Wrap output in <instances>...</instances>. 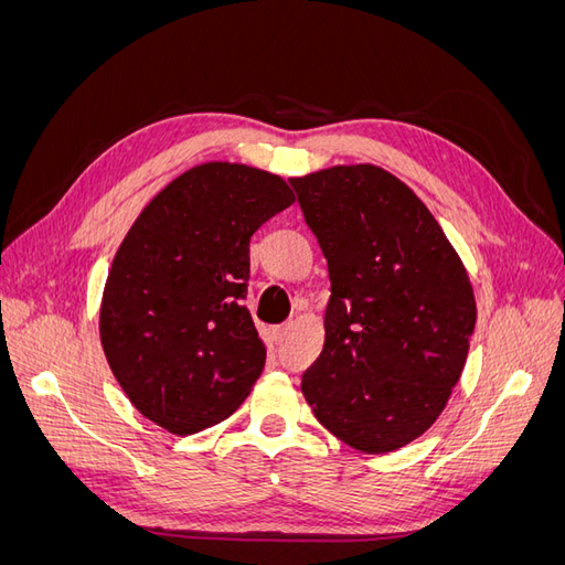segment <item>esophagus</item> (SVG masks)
<instances>
[{"mask_svg": "<svg viewBox=\"0 0 565 565\" xmlns=\"http://www.w3.org/2000/svg\"><path fill=\"white\" fill-rule=\"evenodd\" d=\"M287 334H289V324H280V328L273 330V339H276L278 344H280V341H285Z\"/></svg>", "mask_w": 565, "mask_h": 565, "instance_id": "1", "label": "esophagus"}]
</instances>
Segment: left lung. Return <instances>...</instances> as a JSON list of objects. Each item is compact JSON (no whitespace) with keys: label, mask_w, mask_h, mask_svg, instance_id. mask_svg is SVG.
Here are the masks:
<instances>
[{"label":"left lung","mask_w":565,"mask_h":565,"mask_svg":"<svg viewBox=\"0 0 565 565\" xmlns=\"http://www.w3.org/2000/svg\"><path fill=\"white\" fill-rule=\"evenodd\" d=\"M289 181L332 292L301 393L347 446L393 452L440 417L465 370L469 273L429 207L386 169L337 164Z\"/></svg>","instance_id":"1"}]
</instances>
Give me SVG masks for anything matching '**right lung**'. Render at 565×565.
I'll use <instances>...</instances> for the list:
<instances>
[{
    "label": "right lung",
    "mask_w": 565,
    "mask_h": 565,
    "mask_svg": "<svg viewBox=\"0 0 565 565\" xmlns=\"http://www.w3.org/2000/svg\"><path fill=\"white\" fill-rule=\"evenodd\" d=\"M295 202L278 174L202 162L152 198L119 245L98 332L139 413L174 436L231 417L266 365L243 303L249 241Z\"/></svg>",
    "instance_id": "add662e5"
}]
</instances>
